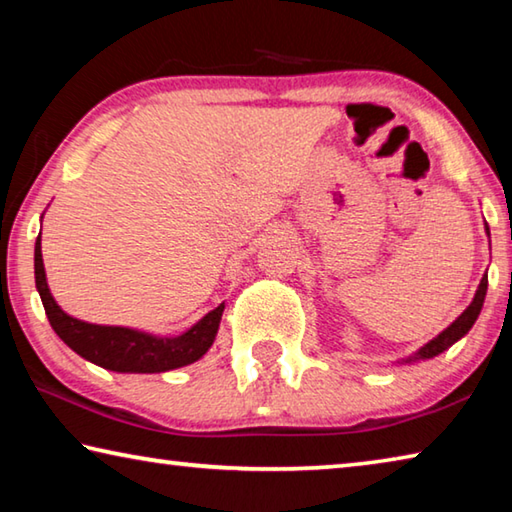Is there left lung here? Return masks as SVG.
Returning <instances> with one entry per match:
<instances>
[{"label":"left lung","instance_id":"8db88e82","mask_svg":"<svg viewBox=\"0 0 512 512\" xmlns=\"http://www.w3.org/2000/svg\"><path fill=\"white\" fill-rule=\"evenodd\" d=\"M485 232H488V237H490L488 225H485ZM485 291H488V275H483V280L479 284V289H476V293H474L470 307H467L463 314L454 320L452 325H449L447 329H443V332H440L436 339H431L429 343H424L418 352L409 354V357L400 359L397 363H418V361H424V359H433V357H438L440 352H445L447 348H452L456 341H461L463 336L470 332L472 325L476 323V318H479V314H481V307H483V300H485Z\"/></svg>","mask_w":512,"mask_h":512}]
</instances>
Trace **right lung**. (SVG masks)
Wrapping results in <instances>:
<instances>
[{
  "mask_svg": "<svg viewBox=\"0 0 512 512\" xmlns=\"http://www.w3.org/2000/svg\"><path fill=\"white\" fill-rule=\"evenodd\" d=\"M36 289L40 293L42 307L49 318V325L76 354L97 366L112 372H167L189 366L212 348L219 332L221 314L225 302L205 314L180 336H155L131 327L94 325L85 320L72 318L58 307L47 284L45 264H42L40 237L36 239Z\"/></svg>",
  "mask_w": 512,
  "mask_h": 512,
  "instance_id": "1",
  "label": "right lung"
}]
</instances>
